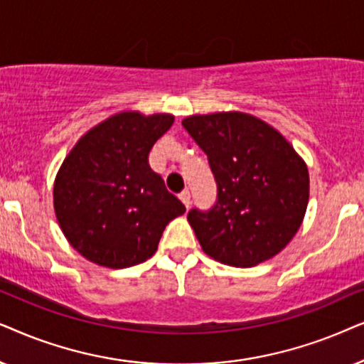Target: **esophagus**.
Instances as JSON below:
<instances>
[{
  "label": "esophagus",
  "mask_w": 364,
  "mask_h": 364,
  "mask_svg": "<svg viewBox=\"0 0 364 364\" xmlns=\"http://www.w3.org/2000/svg\"><path fill=\"white\" fill-rule=\"evenodd\" d=\"M179 200L183 201V205H185L186 208H190V205H191V193H190V190H183L181 193H179Z\"/></svg>",
  "instance_id": "34e87169"
}]
</instances>
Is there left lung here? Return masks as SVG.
I'll return each mask as SVG.
<instances>
[{
    "mask_svg": "<svg viewBox=\"0 0 364 364\" xmlns=\"http://www.w3.org/2000/svg\"><path fill=\"white\" fill-rule=\"evenodd\" d=\"M183 126L206 153L216 181L215 205L188 213L203 251L236 268L273 258L306 213V164L274 128L251 114H198Z\"/></svg>",
    "mask_w": 364,
    "mask_h": 364,
    "instance_id": "obj_1",
    "label": "left lung"
}]
</instances>
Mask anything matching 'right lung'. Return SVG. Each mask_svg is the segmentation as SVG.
I'll return each instance as SVG.
<instances>
[{
    "label": "right lung",
    "mask_w": 364,
    "mask_h": 364,
    "mask_svg": "<svg viewBox=\"0 0 364 364\" xmlns=\"http://www.w3.org/2000/svg\"><path fill=\"white\" fill-rule=\"evenodd\" d=\"M174 116L119 113L90 129L55 181L58 223L73 248L106 268L151 258L164 228L185 205L149 168L154 143Z\"/></svg>",
    "instance_id": "add662e5"
}]
</instances>
